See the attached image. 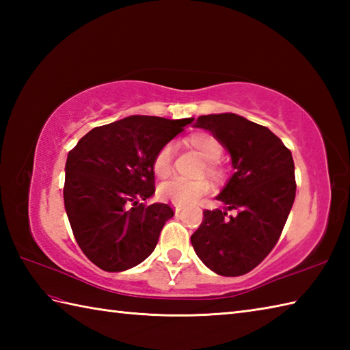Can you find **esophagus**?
<instances>
[{"mask_svg": "<svg viewBox=\"0 0 350 350\" xmlns=\"http://www.w3.org/2000/svg\"><path fill=\"white\" fill-rule=\"evenodd\" d=\"M174 211H176V213H180V212L183 211V207H182V206H176Z\"/></svg>", "mask_w": 350, "mask_h": 350, "instance_id": "1", "label": "esophagus"}]
</instances>
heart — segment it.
<instances>
[{
	"mask_svg": "<svg viewBox=\"0 0 350 350\" xmlns=\"http://www.w3.org/2000/svg\"><path fill=\"white\" fill-rule=\"evenodd\" d=\"M187 143L206 161L203 173L213 180H221L224 177V168L218 162L222 158V153H224V147H222L221 141L212 133L197 132L187 139ZM171 170H173V146L165 144L153 154L152 171L159 179H165L171 174ZM209 191L211 185L206 180L189 182L173 179L159 185L158 197L163 202L176 206H191L198 203L200 200L209 194Z\"/></svg>",
	"mask_w": 350,
	"mask_h": 350,
	"instance_id": "obj_1",
	"label": "heart"
}]
</instances>
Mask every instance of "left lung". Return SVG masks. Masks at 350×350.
Segmentation results:
<instances>
[{
	"instance_id": "8db88e82",
	"label": "left lung",
	"mask_w": 350,
	"mask_h": 350,
	"mask_svg": "<svg viewBox=\"0 0 350 350\" xmlns=\"http://www.w3.org/2000/svg\"><path fill=\"white\" fill-rule=\"evenodd\" d=\"M232 156L234 174L191 236L200 260L219 275L254 269L278 242L296 194L292 152L266 126L233 113L197 118ZM234 213V215L231 213Z\"/></svg>"
}]
</instances>
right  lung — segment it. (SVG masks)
<instances>
[{
	"label": "right lung",
	"mask_w": 350,
	"mask_h": 350,
	"mask_svg": "<svg viewBox=\"0 0 350 350\" xmlns=\"http://www.w3.org/2000/svg\"><path fill=\"white\" fill-rule=\"evenodd\" d=\"M192 120L131 116L92 129L69 152L66 213L79 248L100 269H131L153 252L174 215L170 204L147 203L153 154Z\"/></svg>",
	"instance_id": "right-lung-1"
}]
</instances>
